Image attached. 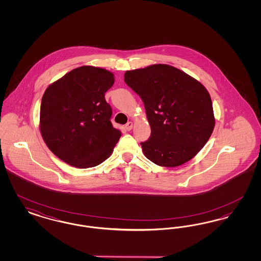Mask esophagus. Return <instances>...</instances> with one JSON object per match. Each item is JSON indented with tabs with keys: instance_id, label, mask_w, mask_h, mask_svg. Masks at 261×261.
<instances>
[{
	"instance_id": "esophagus-1",
	"label": "esophagus",
	"mask_w": 261,
	"mask_h": 261,
	"mask_svg": "<svg viewBox=\"0 0 261 261\" xmlns=\"http://www.w3.org/2000/svg\"><path fill=\"white\" fill-rule=\"evenodd\" d=\"M132 128H133V122H131V121L127 122L126 125H125V129H126L127 131H130Z\"/></svg>"
}]
</instances>
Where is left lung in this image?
Returning a JSON list of instances; mask_svg holds the SVG:
<instances>
[{"label":"left lung","instance_id":"obj_1","mask_svg":"<svg viewBox=\"0 0 261 261\" xmlns=\"http://www.w3.org/2000/svg\"><path fill=\"white\" fill-rule=\"evenodd\" d=\"M125 83L143 100L150 136L141 146L150 162L176 167L211 138L215 119L210 93L198 80L167 64L128 70Z\"/></svg>","mask_w":261,"mask_h":261}]
</instances>
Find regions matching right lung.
<instances>
[{
    "label": "right lung",
    "mask_w": 261,
    "mask_h": 261,
    "mask_svg": "<svg viewBox=\"0 0 261 261\" xmlns=\"http://www.w3.org/2000/svg\"><path fill=\"white\" fill-rule=\"evenodd\" d=\"M113 83L111 71L85 65L47 88L40 108V131L60 160L88 168L111 155L121 136L112 126V108L105 99Z\"/></svg>",
    "instance_id": "add662e5"
}]
</instances>
